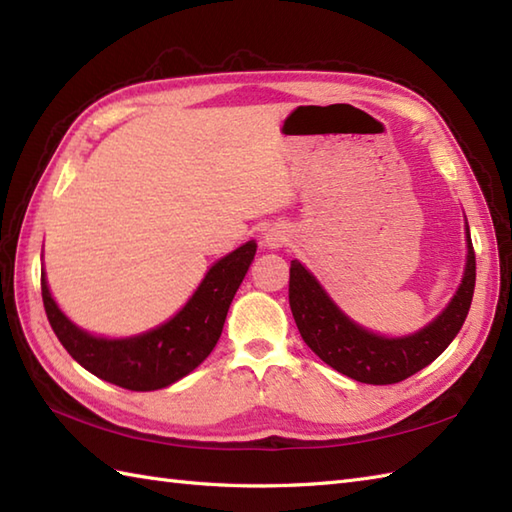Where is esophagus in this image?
<instances>
[{
    "label": "esophagus",
    "instance_id": "34e87169",
    "mask_svg": "<svg viewBox=\"0 0 512 512\" xmlns=\"http://www.w3.org/2000/svg\"><path fill=\"white\" fill-rule=\"evenodd\" d=\"M264 246L266 248H281L284 246L286 242H288V231H286V226H281V224H275V226H268L266 231H264Z\"/></svg>",
    "mask_w": 512,
    "mask_h": 512
}]
</instances>
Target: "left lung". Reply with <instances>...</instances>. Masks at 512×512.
<instances>
[{
  "mask_svg": "<svg viewBox=\"0 0 512 512\" xmlns=\"http://www.w3.org/2000/svg\"><path fill=\"white\" fill-rule=\"evenodd\" d=\"M464 226L466 264L462 284L436 319L402 336L378 334L352 321L325 292L321 281L299 259H292L288 297L301 339L323 363L367 385L400 383L436 361L458 336L473 301L475 253L466 217Z\"/></svg>",
  "mask_w": 512,
  "mask_h": 512,
  "instance_id": "1",
  "label": "left lung"
}]
</instances>
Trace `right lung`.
<instances>
[{"instance_id": "right-lung-1", "label": "right lung", "mask_w": 512, "mask_h": 512, "mask_svg": "<svg viewBox=\"0 0 512 512\" xmlns=\"http://www.w3.org/2000/svg\"><path fill=\"white\" fill-rule=\"evenodd\" d=\"M255 253L257 242L250 239L217 259L171 319L140 334L110 339L79 328L57 306L46 273H41L43 308L61 345L90 374L132 391H156L178 383L213 352Z\"/></svg>"}]
</instances>
